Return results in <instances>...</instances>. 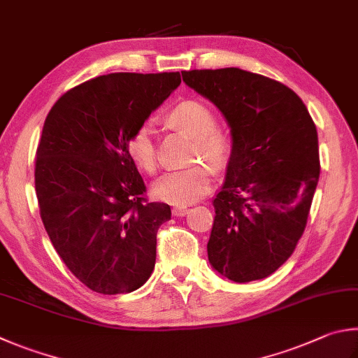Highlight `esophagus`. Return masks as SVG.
<instances>
[{"mask_svg": "<svg viewBox=\"0 0 358 358\" xmlns=\"http://www.w3.org/2000/svg\"><path fill=\"white\" fill-rule=\"evenodd\" d=\"M187 208L186 206H175L173 210H172V214L173 216H177V217H181V216H185V214H187Z\"/></svg>", "mask_w": 358, "mask_h": 358, "instance_id": "1", "label": "esophagus"}]
</instances>
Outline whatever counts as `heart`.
<instances>
[{"instance_id":"obj_1","label":"heart","mask_w":358,"mask_h":358,"mask_svg":"<svg viewBox=\"0 0 358 358\" xmlns=\"http://www.w3.org/2000/svg\"><path fill=\"white\" fill-rule=\"evenodd\" d=\"M171 122L196 139V157L211 166H222L230 152V139L217 129V119L210 108L196 100H186L171 113ZM127 150L142 171H157V142L150 123H142L129 136ZM211 187V172L205 164L171 171L152 186L155 199L183 206L203 197Z\"/></svg>"}]
</instances>
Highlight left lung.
<instances>
[{"label": "left lung", "mask_w": 358, "mask_h": 358, "mask_svg": "<svg viewBox=\"0 0 358 358\" xmlns=\"http://www.w3.org/2000/svg\"><path fill=\"white\" fill-rule=\"evenodd\" d=\"M181 75L231 133L208 259L229 280H262L291 257L307 225L321 171L315 122L294 90L263 75L236 67Z\"/></svg>", "instance_id": "8db88e82"}]
</instances>
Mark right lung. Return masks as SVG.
I'll return each instance as SVG.
<instances>
[{
  "label": "right lung",
  "instance_id": "1",
  "mask_svg": "<svg viewBox=\"0 0 358 358\" xmlns=\"http://www.w3.org/2000/svg\"><path fill=\"white\" fill-rule=\"evenodd\" d=\"M180 83V71L96 76L45 119L34 173L42 222L71 274L95 292H131L155 269L171 206L144 199L127 142Z\"/></svg>",
  "mask_w": 358,
  "mask_h": 358
}]
</instances>
